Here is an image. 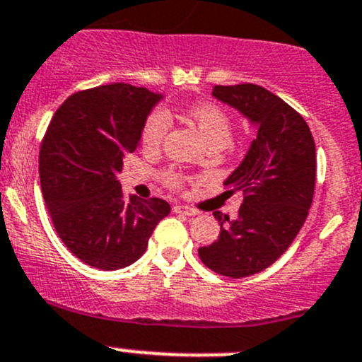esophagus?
Listing matches in <instances>:
<instances>
[{"mask_svg": "<svg viewBox=\"0 0 362 362\" xmlns=\"http://www.w3.org/2000/svg\"><path fill=\"white\" fill-rule=\"evenodd\" d=\"M173 211L178 213V214H185V216H196V214H197L196 209L189 208V206H182V204L173 206Z\"/></svg>", "mask_w": 362, "mask_h": 362, "instance_id": "1", "label": "esophagus"}]
</instances>
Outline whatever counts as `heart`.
<instances>
[{
    "label": "heart",
    "instance_id": "b5f03b06",
    "mask_svg": "<svg viewBox=\"0 0 362 362\" xmlns=\"http://www.w3.org/2000/svg\"><path fill=\"white\" fill-rule=\"evenodd\" d=\"M189 118L199 130L202 141L206 144L211 142H220L226 144L232 137V123L228 117L211 103H199L189 108ZM170 129V117L165 110L158 108L151 111L149 117L146 118L144 127H142V144L146 148H158L165 141L166 134ZM170 180L177 182L178 177L175 173L170 175Z\"/></svg>",
    "mask_w": 362,
    "mask_h": 362
}]
</instances>
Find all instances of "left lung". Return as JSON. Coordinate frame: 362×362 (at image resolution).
Instances as JSON below:
<instances>
[{
	"label": "left lung",
	"mask_w": 362,
	"mask_h": 362,
	"mask_svg": "<svg viewBox=\"0 0 362 362\" xmlns=\"http://www.w3.org/2000/svg\"><path fill=\"white\" fill-rule=\"evenodd\" d=\"M211 96L256 129L244 160L223 182L244 194L239 216L214 211L220 237L199 247L209 269L242 278L275 263L303 228L315 194V139L304 118L264 87L214 86Z\"/></svg>",
	"instance_id": "8db88e82"
}]
</instances>
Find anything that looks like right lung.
Segmentation results:
<instances>
[{
    "mask_svg": "<svg viewBox=\"0 0 362 362\" xmlns=\"http://www.w3.org/2000/svg\"><path fill=\"white\" fill-rule=\"evenodd\" d=\"M165 94L110 84L63 103L42 139L39 175L47 213L74 256L98 269H120L148 249L170 204L123 196V160L141 146L146 118Z\"/></svg>",
    "mask_w": 362,
    "mask_h": 362,
    "instance_id": "obj_1",
    "label": "right lung"
}]
</instances>
